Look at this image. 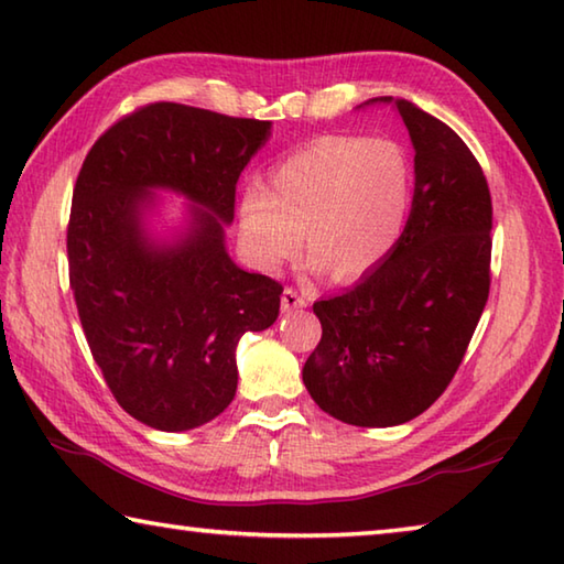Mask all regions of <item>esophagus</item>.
<instances>
[{
	"label": "esophagus",
	"mask_w": 564,
	"mask_h": 564,
	"mask_svg": "<svg viewBox=\"0 0 564 564\" xmlns=\"http://www.w3.org/2000/svg\"><path fill=\"white\" fill-rule=\"evenodd\" d=\"M304 307H307V300H304L297 290L288 288L282 292V312H297Z\"/></svg>",
	"instance_id": "34e87169"
}]
</instances>
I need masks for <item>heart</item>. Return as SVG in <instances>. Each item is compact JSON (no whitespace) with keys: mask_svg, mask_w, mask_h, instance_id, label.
I'll return each instance as SVG.
<instances>
[{"mask_svg":"<svg viewBox=\"0 0 564 564\" xmlns=\"http://www.w3.org/2000/svg\"><path fill=\"white\" fill-rule=\"evenodd\" d=\"M413 163L391 138L324 135L282 158L264 185H247L237 205L240 240L274 270L300 250L314 267L357 280L387 260L406 232Z\"/></svg>","mask_w":564,"mask_h":564,"instance_id":"heart-1","label":"heart"}]
</instances>
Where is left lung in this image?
Returning <instances> with one entry per match:
<instances>
[{"label": "left lung", "mask_w": 564, "mask_h": 564, "mask_svg": "<svg viewBox=\"0 0 564 564\" xmlns=\"http://www.w3.org/2000/svg\"><path fill=\"white\" fill-rule=\"evenodd\" d=\"M409 128L413 207L401 242L357 288L314 302L322 341L302 381L322 411L387 429L421 416L458 371L490 290V191L476 155L438 118L379 96ZM359 106V108H361Z\"/></svg>", "instance_id": "1"}]
</instances>
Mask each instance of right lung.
Segmentation results:
<instances>
[{
  "mask_svg": "<svg viewBox=\"0 0 564 564\" xmlns=\"http://www.w3.org/2000/svg\"><path fill=\"white\" fill-rule=\"evenodd\" d=\"M270 133V121L151 104L108 128L76 177L66 250L78 317L108 389L145 426L220 416L237 341L280 314L282 284L240 270L225 247L237 177ZM161 189L192 203L163 236Z\"/></svg>",
  "mask_w": 564,
  "mask_h": 564,
  "instance_id": "right-lung-1",
  "label": "right lung"
}]
</instances>
